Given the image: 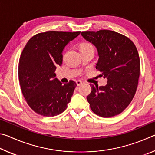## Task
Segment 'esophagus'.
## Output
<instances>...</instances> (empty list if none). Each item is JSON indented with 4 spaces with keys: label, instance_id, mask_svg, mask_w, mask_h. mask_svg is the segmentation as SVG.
Listing matches in <instances>:
<instances>
[{
    "label": "esophagus",
    "instance_id": "1",
    "mask_svg": "<svg viewBox=\"0 0 155 155\" xmlns=\"http://www.w3.org/2000/svg\"><path fill=\"white\" fill-rule=\"evenodd\" d=\"M83 83V82L81 81H77V86H80L81 84Z\"/></svg>",
    "mask_w": 155,
    "mask_h": 155
}]
</instances>
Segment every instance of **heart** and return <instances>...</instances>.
Masks as SVG:
<instances>
[{
    "instance_id": "obj_1",
    "label": "heart",
    "mask_w": 155,
    "mask_h": 155,
    "mask_svg": "<svg viewBox=\"0 0 155 155\" xmlns=\"http://www.w3.org/2000/svg\"><path fill=\"white\" fill-rule=\"evenodd\" d=\"M80 50H81V51H89V50H94V46L91 43L85 41V42L81 43V46H80Z\"/></svg>"
}]
</instances>
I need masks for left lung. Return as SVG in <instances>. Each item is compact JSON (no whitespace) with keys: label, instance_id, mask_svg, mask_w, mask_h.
<instances>
[{"label":"left lung","instance_id":"left-lung-1","mask_svg":"<svg viewBox=\"0 0 155 155\" xmlns=\"http://www.w3.org/2000/svg\"><path fill=\"white\" fill-rule=\"evenodd\" d=\"M96 47L99 59L96 68L107 79L105 86L91 85L87 101L92 111L103 117L122 113L137 90L140 60L137 48L129 38L109 30L81 33Z\"/></svg>","mask_w":155,"mask_h":155}]
</instances>
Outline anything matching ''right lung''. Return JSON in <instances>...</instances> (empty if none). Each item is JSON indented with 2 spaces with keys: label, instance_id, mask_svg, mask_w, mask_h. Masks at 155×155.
I'll return each mask as SVG.
<instances>
[{
  "label": "right lung",
  "instance_id": "obj_1",
  "mask_svg": "<svg viewBox=\"0 0 155 155\" xmlns=\"http://www.w3.org/2000/svg\"><path fill=\"white\" fill-rule=\"evenodd\" d=\"M80 33L51 31L38 33L23 49L18 65L19 82L26 102L37 114L52 117L66 109L77 83L70 81L63 85L54 72L62 64L65 46Z\"/></svg>",
  "mask_w": 155,
  "mask_h": 155
}]
</instances>
